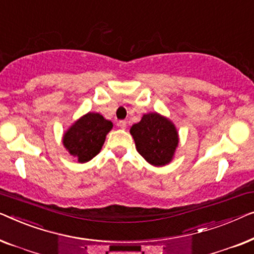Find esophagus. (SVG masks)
Listing matches in <instances>:
<instances>
[{
	"instance_id": "esophagus-1",
	"label": "esophagus",
	"mask_w": 254,
	"mask_h": 254,
	"mask_svg": "<svg viewBox=\"0 0 254 254\" xmlns=\"http://www.w3.org/2000/svg\"><path fill=\"white\" fill-rule=\"evenodd\" d=\"M119 127H120L121 128H126V127H127V122H126V121H120V122H119Z\"/></svg>"
}]
</instances>
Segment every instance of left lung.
Instances as JSON below:
<instances>
[{
    "instance_id": "left-lung-1",
    "label": "left lung",
    "mask_w": 254,
    "mask_h": 254,
    "mask_svg": "<svg viewBox=\"0 0 254 254\" xmlns=\"http://www.w3.org/2000/svg\"><path fill=\"white\" fill-rule=\"evenodd\" d=\"M130 133L139 154L152 166L162 167L173 160L178 132L167 117L158 113L145 114L140 122L131 127Z\"/></svg>"
}]
</instances>
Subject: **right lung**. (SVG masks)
I'll list each match as a JSON object with an SVG mask.
<instances>
[{"instance_id": "obj_1", "label": "right lung", "mask_w": 254, "mask_h": 254, "mask_svg": "<svg viewBox=\"0 0 254 254\" xmlns=\"http://www.w3.org/2000/svg\"><path fill=\"white\" fill-rule=\"evenodd\" d=\"M113 123L98 113H87L69 127L63 135V145L71 155L84 163L101 151Z\"/></svg>"}]
</instances>
